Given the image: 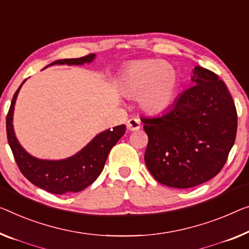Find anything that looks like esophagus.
<instances>
[{
	"instance_id": "1",
	"label": "esophagus",
	"mask_w": 249,
	"mask_h": 249,
	"mask_svg": "<svg viewBox=\"0 0 249 249\" xmlns=\"http://www.w3.org/2000/svg\"><path fill=\"white\" fill-rule=\"evenodd\" d=\"M126 126H127L129 131H139L141 128V121L139 118H129Z\"/></svg>"
}]
</instances>
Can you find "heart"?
<instances>
[{"instance_id": "obj_1", "label": "heart", "mask_w": 249, "mask_h": 249, "mask_svg": "<svg viewBox=\"0 0 249 249\" xmlns=\"http://www.w3.org/2000/svg\"><path fill=\"white\" fill-rule=\"evenodd\" d=\"M178 85L176 68L169 62L155 59L132 61L120 77L121 91L127 97H139L141 108L153 115L170 108Z\"/></svg>"}]
</instances>
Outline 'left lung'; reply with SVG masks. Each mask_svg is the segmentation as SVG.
Here are the masks:
<instances>
[{
	"label": "left lung",
	"instance_id": "8db88e82",
	"mask_svg": "<svg viewBox=\"0 0 249 249\" xmlns=\"http://www.w3.org/2000/svg\"><path fill=\"white\" fill-rule=\"evenodd\" d=\"M148 136L144 160L159 182L187 189L220 172L235 143L237 112L218 76L192 69L191 87L161 116L141 118Z\"/></svg>",
	"mask_w": 249,
	"mask_h": 249
}]
</instances>
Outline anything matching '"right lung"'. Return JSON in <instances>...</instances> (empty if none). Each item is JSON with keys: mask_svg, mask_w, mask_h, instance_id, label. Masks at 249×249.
<instances>
[{"mask_svg": "<svg viewBox=\"0 0 249 249\" xmlns=\"http://www.w3.org/2000/svg\"><path fill=\"white\" fill-rule=\"evenodd\" d=\"M95 57L96 54L92 53L81 58L60 59L47 67L53 65L81 66L90 64L94 61ZM24 81L14 94L6 116L7 141L18 169L30 182L51 194L64 195L67 192L84 190L102 173L110 150L125 134L126 126L118 125L113 129H105L96 135L79 152L62 160H43L33 157L18 142L13 127L14 106Z\"/></svg>", "mask_w": 249, "mask_h": 249, "instance_id": "1", "label": "right lung"}]
</instances>
